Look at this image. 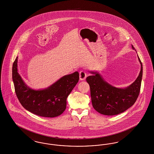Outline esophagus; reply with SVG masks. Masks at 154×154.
<instances>
[{
	"mask_svg": "<svg viewBox=\"0 0 154 154\" xmlns=\"http://www.w3.org/2000/svg\"><path fill=\"white\" fill-rule=\"evenodd\" d=\"M87 77V74L84 71H81L80 72V80L81 81H84L85 80Z\"/></svg>",
	"mask_w": 154,
	"mask_h": 154,
	"instance_id": "34e87169",
	"label": "esophagus"
}]
</instances>
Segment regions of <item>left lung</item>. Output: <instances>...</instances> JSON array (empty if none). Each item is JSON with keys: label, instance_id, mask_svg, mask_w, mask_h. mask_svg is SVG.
Returning a JSON list of instances; mask_svg holds the SVG:
<instances>
[{"label": "left lung", "instance_id": "1", "mask_svg": "<svg viewBox=\"0 0 154 154\" xmlns=\"http://www.w3.org/2000/svg\"><path fill=\"white\" fill-rule=\"evenodd\" d=\"M132 47L136 51L132 45ZM137 57L141 65L139 76L125 88L111 85L97 71L89 72L92 75L88 76L86 80L90 87L92 106L96 111L105 116H114L124 112L134 104L139 95L143 76L142 63L138 55Z\"/></svg>", "mask_w": 154, "mask_h": 154}]
</instances>
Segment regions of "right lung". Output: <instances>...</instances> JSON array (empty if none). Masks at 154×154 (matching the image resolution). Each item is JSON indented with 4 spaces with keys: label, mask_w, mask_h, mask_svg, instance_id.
Returning <instances> with one entry per match:
<instances>
[{
    "label": "right lung",
    "mask_w": 154,
    "mask_h": 154,
    "mask_svg": "<svg viewBox=\"0 0 154 154\" xmlns=\"http://www.w3.org/2000/svg\"><path fill=\"white\" fill-rule=\"evenodd\" d=\"M18 57L13 65L12 76L15 91L22 106L30 112L43 117H56L66 109V100L79 80L75 72L65 75L44 89L28 87L18 72Z\"/></svg>",
    "instance_id": "right-lung-1"
}]
</instances>
